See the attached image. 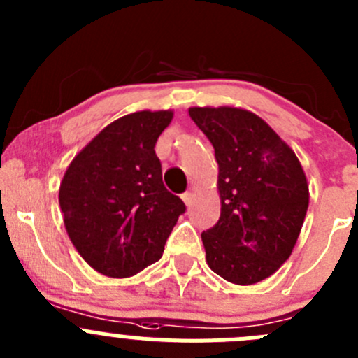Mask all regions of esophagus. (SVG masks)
<instances>
[{"label":"esophagus","instance_id":"obj_1","mask_svg":"<svg viewBox=\"0 0 358 358\" xmlns=\"http://www.w3.org/2000/svg\"><path fill=\"white\" fill-rule=\"evenodd\" d=\"M182 199H183V202H185L187 206H190V204H192V194H190V192L182 194Z\"/></svg>","mask_w":358,"mask_h":358}]
</instances>
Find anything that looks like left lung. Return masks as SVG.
Instances as JSON below:
<instances>
[{
    "instance_id": "8db88e82",
    "label": "left lung",
    "mask_w": 358,
    "mask_h": 358,
    "mask_svg": "<svg viewBox=\"0 0 358 358\" xmlns=\"http://www.w3.org/2000/svg\"><path fill=\"white\" fill-rule=\"evenodd\" d=\"M218 162L222 213L201 234L209 268L232 284L266 279L291 256L308 209V183L292 149L252 112L190 107Z\"/></svg>"
}]
</instances>
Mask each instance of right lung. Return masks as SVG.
I'll use <instances>...</instances> for the list:
<instances>
[{"label":"right lung","instance_id":"1","mask_svg":"<svg viewBox=\"0 0 358 358\" xmlns=\"http://www.w3.org/2000/svg\"><path fill=\"white\" fill-rule=\"evenodd\" d=\"M171 110L115 119L69 164L59 190L72 244L107 277H131L156 263L185 204L162 183L156 142Z\"/></svg>","mask_w":358,"mask_h":358}]
</instances>
